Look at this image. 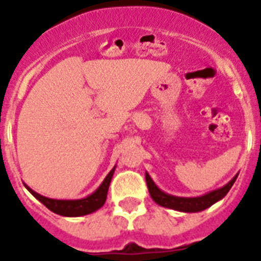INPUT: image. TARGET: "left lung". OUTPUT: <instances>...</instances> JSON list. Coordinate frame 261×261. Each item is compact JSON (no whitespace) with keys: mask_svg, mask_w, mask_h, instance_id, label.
I'll return each instance as SVG.
<instances>
[{"mask_svg":"<svg viewBox=\"0 0 261 261\" xmlns=\"http://www.w3.org/2000/svg\"><path fill=\"white\" fill-rule=\"evenodd\" d=\"M237 176H238V175H237ZM237 176L232 177L231 180L226 184L225 187H222L220 190L213 191V192H209L208 195L200 196V197H176V196H171L162 192V191L159 190L158 187L154 184V181L151 180V177L149 176V174L145 175V177H146L147 190H149L151 199H153L156 204L161 205V206H165V208L175 209V211L179 212H188V213L204 211V209L209 208L211 205H213L214 202H217L218 200L225 197L226 193L229 192L230 188L232 187V184L237 180Z\"/></svg>","mask_w":261,"mask_h":261,"instance_id":"left-lung-1","label":"left lung"}]
</instances>
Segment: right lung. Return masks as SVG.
I'll use <instances>...</instances> for the list:
<instances>
[{"mask_svg": "<svg viewBox=\"0 0 261 261\" xmlns=\"http://www.w3.org/2000/svg\"><path fill=\"white\" fill-rule=\"evenodd\" d=\"M115 167L110 171V174L106 176V179L103 180V183L100 184L98 190L93 193V195L87 196L86 199L82 200H53L44 197V196L39 195L35 191H32L31 188L26 186L27 190L32 193V196H35L36 199L44 204L49 211H52L53 213L60 214V216L65 217H80L85 216V214L93 213V212L98 211L99 208H102L103 204L106 202L107 199V192L108 187H110L111 179H112V175H114Z\"/></svg>", "mask_w": 261, "mask_h": 261, "instance_id": "right-lung-1", "label": "right lung"}]
</instances>
